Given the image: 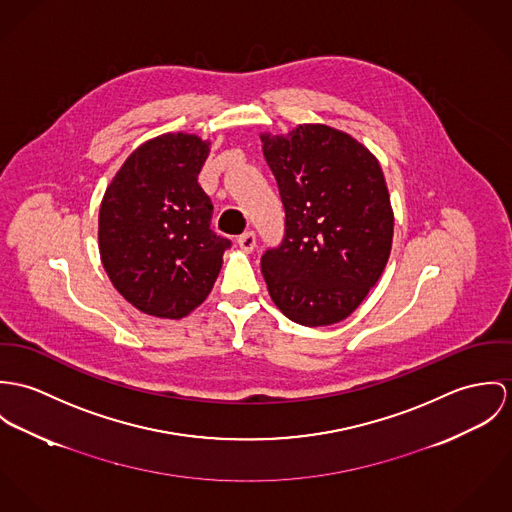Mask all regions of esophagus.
<instances>
[{
    "label": "esophagus",
    "mask_w": 512,
    "mask_h": 512,
    "mask_svg": "<svg viewBox=\"0 0 512 512\" xmlns=\"http://www.w3.org/2000/svg\"><path fill=\"white\" fill-rule=\"evenodd\" d=\"M237 243H239V247H241L243 251H253L255 245H257V237H255L253 231H245V233H241V235L237 237Z\"/></svg>",
    "instance_id": "obj_1"
}]
</instances>
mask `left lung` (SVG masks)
<instances>
[{
    "mask_svg": "<svg viewBox=\"0 0 512 512\" xmlns=\"http://www.w3.org/2000/svg\"><path fill=\"white\" fill-rule=\"evenodd\" d=\"M261 141L284 206L283 241L261 257L269 294L296 324L341 322L391 255L395 218L381 165L357 139L320 123Z\"/></svg>",
    "mask_w": 512,
    "mask_h": 512,
    "instance_id": "left-lung-1",
    "label": "left lung"
}]
</instances>
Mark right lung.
<instances>
[{"label": "right lung", "mask_w": 512, "mask_h": 512, "mask_svg": "<svg viewBox=\"0 0 512 512\" xmlns=\"http://www.w3.org/2000/svg\"><path fill=\"white\" fill-rule=\"evenodd\" d=\"M210 143L165 133L137 147L108 186L98 218L102 265L137 310L178 320L216 283L231 241L210 229L214 206L198 184Z\"/></svg>", "instance_id": "1"}]
</instances>
